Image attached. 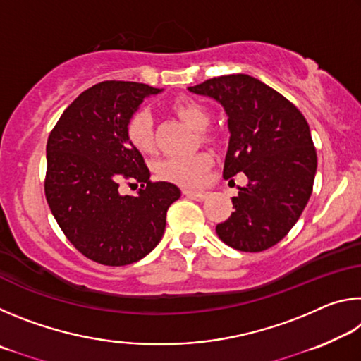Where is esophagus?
I'll return each instance as SVG.
<instances>
[{"label":"esophagus","mask_w":361,"mask_h":361,"mask_svg":"<svg viewBox=\"0 0 361 361\" xmlns=\"http://www.w3.org/2000/svg\"><path fill=\"white\" fill-rule=\"evenodd\" d=\"M183 194H185L186 197H191L194 200H204L209 197V192L207 191H194V189H185Z\"/></svg>","instance_id":"1"}]
</instances>
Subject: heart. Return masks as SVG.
Here are the masks:
<instances>
[{
    "label": "heart",
    "mask_w": 361,
    "mask_h": 361,
    "mask_svg": "<svg viewBox=\"0 0 361 361\" xmlns=\"http://www.w3.org/2000/svg\"><path fill=\"white\" fill-rule=\"evenodd\" d=\"M173 113L195 130H204L209 126L210 113L205 105L191 99L176 100L172 105ZM126 133L129 142L140 152H151L154 148V129L152 116L148 109H137L127 121ZM212 166V156L197 151L186 156H170L157 164V173L164 180L178 183L183 186H199L205 181Z\"/></svg>",
    "instance_id": "heart-1"
}]
</instances>
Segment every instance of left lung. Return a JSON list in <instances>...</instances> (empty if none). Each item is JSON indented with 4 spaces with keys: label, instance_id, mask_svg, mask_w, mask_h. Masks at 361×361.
Masks as SVG:
<instances>
[{
    "label": "left lung",
    "instance_id": "left-lung-1",
    "mask_svg": "<svg viewBox=\"0 0 361 361\" xmlns=\"http://www.w3.org/2000/svg\"><path fill=\"white\" fill-rule=\"evenodd\" d=\"M210 97L228 116L224 178L243 172L248 185L232 197L234 212L216 226L226 245L262 252L296 224L312 194L317 152L307 121L291 102L248 75H228L188 87Z\"/></svg>",
    "mask_w": 361,
    "mask_h": 361
}]
</instances>
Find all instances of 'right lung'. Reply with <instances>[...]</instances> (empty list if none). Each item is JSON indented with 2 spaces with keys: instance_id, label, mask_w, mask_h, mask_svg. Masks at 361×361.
Instances as JSON below:
<instances>
[{
  "instance_id": "right-lung-1",
  "label": "right lung",
  "mask_w": 361,
  "mask_h": 361,
  "mask_svg": "<svg viewBox=\"0 0 361 361\" xmlns=\"http://www.w3.org/2000/svg\"><path fill=\"white\" fill-rule=\"evenodd\" d=\"M161 92L140 82H99L65 109L49 135V209L78 252L100 264H132L152 252L166 231L169 207L181 195L172 183L149 180L126 133L143 100ZM126 179L144 189L122 196L118 185Z\"/></svg>"
}]
</instances>
